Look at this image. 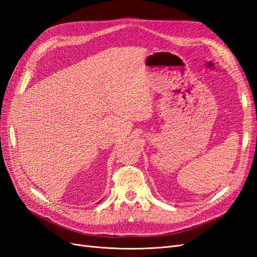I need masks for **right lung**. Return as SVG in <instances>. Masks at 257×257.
I'll return each instance as SVG.
<instances>
[{"mask_svg": "<svg viewBox=\"0 0 257 257\" xmlns=\"http://www.w3.org/2000/svg\"><path fill=\"white\" fill-rule=\"evenodd\" d=\"M98 203H99V201H98ZM98 203H97V204H98Z\"/></svg>", "mask_w": 257, "mask_h": 257, "instance_id": "add662e5", "label": "right lung"}]
</instances>
